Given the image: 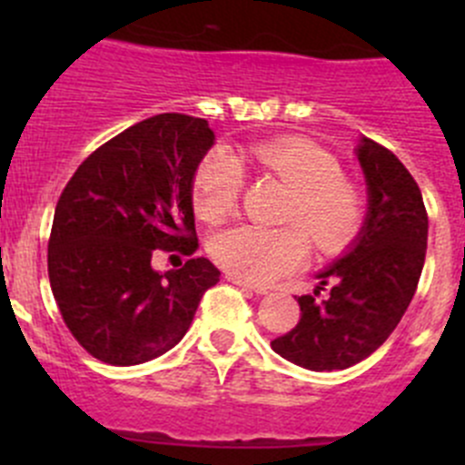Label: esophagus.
<instances>
[{
	"mask_svg": "<svg viewBox=\"0 0 465 465\" xmlns=\"http://www.w3.org/2000/svg\"><path fill=\"white\" fill-rule=\"evenodd\" d=\"M227 279L232 281L233 285H241V288L250 290V292H256V294L270 292V288H265V285H254V283H250V281H245V279H238V276H227Z\"/></svg>",
	"mask_w": 465,
	"mask_h": 465,
	"instance_id": "34e87169",
	"label": "esophagus"
}]
</instances>
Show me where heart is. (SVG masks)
<instances>
[{
  "label": "heart",
  "mask_w": 465,
  "mask_h": 465,
  "mask_svg": "<svg viewBox=\"0 0 465 465\" xmlns=\"http://www.w3.org/2000/svg\"><path fill=\"white\" fill-rule=\"evenodd\" d=\"M241 163L272 173L292 189L285 220L302 223L320 250H340L355 236L362 218L358 189L341 177L331 153L299 137L252 143L241 157L227 150L206 154L193 180V209L204 223H218L236 211L245 184ZM306 232L299 224L279 229L236 224L215 233L209 250L229 274L267 283L306 261Z\"/></svg>",
  "instance_id": "obj_1"
}]
</instances>
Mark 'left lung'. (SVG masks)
<instances>
[{"mask_svg":"<svg viewBox=\"0 0 465 465\" xmlns=\"http://www.w3.org/2000/svg\"><path fill=\"white\" fill-rule=\"evenodd\" d=\"M355 157L367 182V215L358 236L317 272L315 292L297 299L302 320L272 341L281 358L311 371L362 362L405 315L423 272L428 213L419 184L401 159L367 137ZM331 285L323 302L319 290Z\"/></svg>","mask_w":465,"mask_h":465,"instance_id":"obj_1","label":"left lung"}]
</instances>
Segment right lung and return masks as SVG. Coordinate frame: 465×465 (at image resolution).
<instances>
[{"label": "right lung", "instance_id": "right-lung-1", "mask_svg": "<svg viewBox=\"0 0 465 465\" xmlns=\"http://www.w3.org/2000/svg\"><path fill=\"white\" fill-rule=\"evenodd\" d=\"M215 143L204 119L157 114L94 150L64 186L49 238L51 292L78 344L133 367L171 351L220 281L209 259L157 272L153 250L198 247L193 180Z\"/></svg>", "mask_w": 465, "mask_h": 465}]
</instances>
